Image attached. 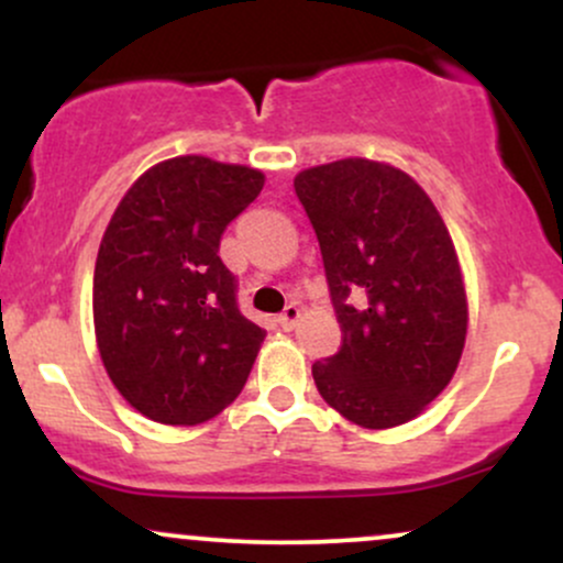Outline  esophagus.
<instances>
[{
  "label": "esophagus",
  "instance_id": "obj_1",
  "mask_svg": "<svg viewBox=\"0 0 563 563\" xmlns=\"http://www.w3.org/2000/svg\"><path fill=\"white\" fill-rule=\"evenodd\" d=\"M299 318H301V309L296 307V303H288V307L280 312V318H277V322H280V328H286V331H290V328H294L296 322H299Z\"/></svg>",
  "mask_w": 563,
  "mask_h": 563
}]
</instances>
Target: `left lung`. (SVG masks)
<instances>
[{"label": "left lung", "mask_w": 563, "mask_h": 563, "mask_svg": "<svg viewBox=\"0 0 563 563\" xmlns=\"http://www.w3.org/2000/svg\"><path fill=\"white\" fill-rule=\"evenodd\" d=\"M294 187L341 322V349L312 365L318 391L365 429L412 421L450 384L468 325L437 206L405 172L367 158L303 169Z\"/></svg>", "instance_id": "left-lung-1"}]
</instances>
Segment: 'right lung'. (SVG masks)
Listing matches in <instances>:
<instances>
[{
    "label": "right lung",
    "instance_id": "1",
    "mask_svg": "<svg viewBox=\"0 0 563 563\" xmlns=\"http://www.w3.org/2000/svg\"><path fill=\"white\" fill-rule=\"evenodd\" d=\"M262 187L249 166L179 156L142 174L113 211L95 264L97 349L151 421H209L254 367L267 333L238 309L219 241Z\"/></svg>",
    "mask_w": 563,
    "mask_h": 563
}]
</instances>
